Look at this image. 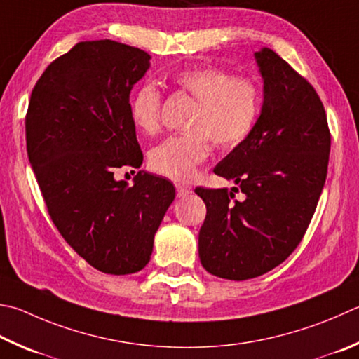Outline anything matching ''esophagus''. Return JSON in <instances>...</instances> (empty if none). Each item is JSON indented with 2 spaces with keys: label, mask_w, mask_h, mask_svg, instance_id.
<instances>
[{
  "label": "esophagus",
  "mask_w": 359,
  "mask_h": 359,
  "mask_svg": "<svg viewBox=\"0 0 359 359\" xmlns=\"http://www.w3.org/2000/svg\"><path fill=\"white\" fill-rule=\"evenodd\" d=\"M175 194H177V198H185L190 194V190H188L187 187L180 185V184H175Z\"/></svg>",
  "instance_id": "esophagus-1"
}]
</instances>
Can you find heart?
I'll return each mask as SVG.
<instances>
[{"label":"heart","instance_id":"b5f03b06","mask_svg":"<svg viewBox=\"0 0 359 359\" xmlns=\"http://www.w3.org/2000/svg\"><path fill=\"white\" fill-rule=\"evenodd\" d=\"M174 83L198 102L188 128L172 135L149 152V168L172 180H187L210 152V140L219 149H232L250 136L260 113V89L248 76H233L217 67L188 69ZM161 93L144 83L130 100V119L140 132L154 135L160 128Z\"/></svg>","mask_w":359,"mask_h":359}]
</instances>
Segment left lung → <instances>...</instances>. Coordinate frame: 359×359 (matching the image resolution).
Instances as JSON below:
<instances>
[{
    "instance_id": "1",
    "label": "left lung",
    "mask_w": 359,
    "mask_h": 359,
    "mask_svg": "<svg viewBox=\"0 0 359 359\" xmlns=\"http://www.w3.org/2000/svg\"><path fill=\"white\" fill-rule=\"evenodd\" d=\"M254 57L264 80L260 116L250 136L213 169L238 188L194 190L207 207L201 264L232 281L273 270L302 242L327 179L331 147L327 114L312 84L270 48Z\"/></svg>"
}]
</instances>
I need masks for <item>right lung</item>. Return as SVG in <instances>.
<instances>
[{
  "label": "right lung",
  "instance_id": "right-lung-1",
  "mask_svg": "<svg viewBox=\"0 0 359 359\" xmlns=\"http://www.w3.org/2000/svg\"><path fill=\"white\" fill-rule=\"evenodd\" d=\"M149 61L109 39L76 43L45 69L26 113V151L51 219L78 256L108 275L144 269L175 198L171 182L146 171L132 187L114 179L116 169L142 163L130 90Z\"/></svg>",
  "mask_w": 359,
  "mask_h": 359
}]
</instances>
